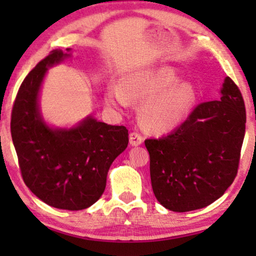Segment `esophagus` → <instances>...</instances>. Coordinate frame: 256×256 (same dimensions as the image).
I'll return each instance as SVG.
<instances>
[{"instance_id":"obj_1","label":"esophagus","mask_w":256,"mask_h":256,"mask_svg":"<svg viewBox=\"0 0 256 256\" xmlns=\"http://www.w3.org/2000/svg\"><path fill=\"white\" fill-rule=\"evenodd\" d=\"M142 142H143V136L140 134H138V132H136V131H134V132H131L130 134V144L131 146H140V144H142Z\"/></svg>"}]
</instances>
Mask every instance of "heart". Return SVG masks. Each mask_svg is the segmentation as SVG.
I'll return each mask as SVG.
<instances>
[{"label":"heart","instance_id":"1","mask_svg":"<svg viewBox=\"0 0 256 256\" xmlns=\"http://www.w3.org/2000/svg\"><path fill=\"white\" fill-rule=\"evenodd\" d=\"M178 80L177 73L170 67L134 73L122 80V88L107 90L106 102L122 110L130 100L144 101L140 110L144 128L152 132L171 130L186 116L196 98L192 84H177Z\"/></svg>","mask_w":256,"mask_h":256}]
</instances>
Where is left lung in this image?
<instances>
[{"mask_svg":"<svg viewBox=\"0 0 256 256\" xmlns=\"http://www.w3.org/2000/svg\"><path fill=\"white\" fill-rule=\"evenodd\" d=\"M219 101L201 102L186 119L144 144L150 155L155 198L173 212H190L224 195L238 172L246 134V106L234 82L226 77Z\"/></svg>","mask_w":256,"mask_h":256,"instance_id":"left-lung-1","label":"left lung"}]
</instances>
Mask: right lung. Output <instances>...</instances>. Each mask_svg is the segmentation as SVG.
<instances>
[{"instance_id": "obj_1", "label": "right lung", "mask_w": 256, "mask_h": 256, "mask_svg": "<svg viewBox=\"0 0 256 256\" xmlns=\"http://www.w3.org/2000/svg\"><path fill=\"white\" fill-rule=\"evenodd\" d=\"M66 56L52 50L26 76L13 104L10 134L26 186L52 207L80 210L104 194L112 162L128 146V130L94 118L70 130L44 124L38 91L46 67Z\"/></svg>"}]
</instances>
